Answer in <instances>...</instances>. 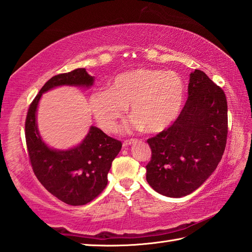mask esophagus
Listing matches in <instances>:
<instances>
[{"instance_id":"esophagus-1","label":"esophagus","mask_w":252,"mask_h":252,"mask_svg":"<svg viewBox=\"0 0 252 252\" xmlns=\"http://www.w3.org/2000/svg\"><path fill=\"white\" fill-rule=\"evenodd\" d=\"M134 143H135L134 140L125 141V142H123V147H127V146H130V145H132V144H134Z\"/></svg>"}]
</instances>
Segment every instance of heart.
I'll return each mask as SVG.
<instances>
[{"label": "heart", "mask_w": 252, "mask_h": 252, "mask_svg": "<svg viewBox=\"0 0 252 252\" xmlns=\"http://www.w3.org/2000/svg\"><path fill=\"white\" fill-rule=\"evenodd\" d=\"M185 97L183 79L175 71L135 68L117 74L108 90L95 92L90 99L91 111L107 133L117 130L118 123L130 106L134 117L129 129L160 133L179 117Z\"/></svg>", "instance_id": "heart-1"}]
</instances>
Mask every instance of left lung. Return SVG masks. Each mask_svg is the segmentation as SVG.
<instances>
[{
  "label": "left lung",
  "instance_id": "1",
  "mask_svg": "<svg viewBox=\"0 0 252 252\" xmlns=\"http://www.w3.org/2000/svg\"><path fill=\"white\" fill-rule=\"evenodd\" d=\"M227 137V101L223 90L195 69L189 98L169 129L148 138V184L159 194L180 198L209 179L222 159Z\"/></svg>",
  "mask_w": 252,
  "mask_h": 252
}]
</instances>
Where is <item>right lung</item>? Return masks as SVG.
I'll return each instance as SVG.
<instances>
[{"label": "right lung", "mask_w": 252, "mask_h": 252, "mask_svg": "<svg viewBox=\"0 0 252 252\" xmlns=\"http://www.w3.org/2000/svg\"><path fill=\"white\" fill-rule=\"evenodd\" d=\"M94 80L85 68L51 78L32 101L26 119V142L35 176L53 196L71 206L85 205L103 191L112 160L121 151L122 144L91 126L77 146L68 149L50 147L40 134L36 111L43 93L63 85L90 89Z\"/></svg>", "instance_id": "add662e5"}]
</instances>
